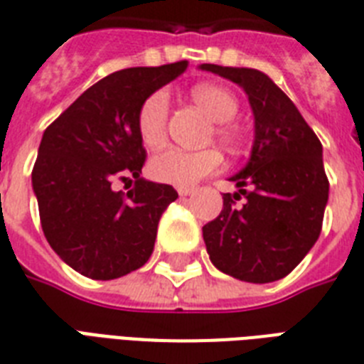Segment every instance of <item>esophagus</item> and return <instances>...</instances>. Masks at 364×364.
I'll return each instance as SVG.
<instances>
[{
  "label": "esophagus",
  "mask_w": 364,
  "mask_h": 364,
  "mask_svg": "<svg viewBox=\"0 0 364 364\" xmlns=\"http://www.w3.org/2000/svg\"><path fill=\"white\" fill-rule=\"evenodd\" d=\"M177 193H179V196H193L194 188H191V187H179V188H177Z\"/></svg>",
  "instance_id": "obj_1"
}]
</instances>
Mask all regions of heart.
I'll list each match as a JSON object with an SVG mask.
<instances>
[{
	"instance_id": "b5f03b06",
	"label": "heart",
	"mask_w": 364,
	"mask_h": 364,
	"mask_svg": "<svg viewBox=\"0 0 364 364\" xmlns=\"http://www.w3.org/2000/svg\"><path fill=\"white\" fill-rule=\"evenodd\" d=\"M194 104L204 109V113L215 121L211 136L221 143L223 147L234 149L238 145V132L230 124L240 111V104L228 88L219 85H198L193 88ZM170 115V96L166 90H154L143 100L137 109V134L145 147H160L166 139V126ZM221 154L215 149L204 151H181V149H166L154 154L149 162V173L153 179L176 187H191L202 177L215 173L221 168Z\"/></svg>"
}]
</instances>
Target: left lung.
I'll return each instance as SVG.
<instances>
[{
  "label": "left lung",
  "instance_id": "obj_1",
  "mask_svg": "<svg viewBox=\"0 0 364 364\" xmlns=\"http://www.w3.org/2000/svg\"><path fill=\"white\" fill-rule=\"evenodd\" d=\"M245 90L255 115L251 156L230 177L238 193L223 194V210L204 225L211 262L249 283L282 279L321 234L328 200L323 147L289 96L262 71L202 64ZM243 196V206L235 200Z\"/></svg>",
  "mask_w": 364,
  "mask_h": 364
}]
</instances>
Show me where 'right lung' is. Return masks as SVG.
Masks as SVG:
<instances>
[{"mask_svg":"<svg viewBox=\"0 0 364 364\" xmlns=\"http://www.w3.org/2000/svg\"><path fill=\"white\" fill-rule=\"evenodd\" d=\"M187 70V60L128 68L85 90L43 134L31 185L45 238L58 257L90 279H117L153 253L171 185L139 177L145 149L137 109L149 94ZM136 179L124 195L117 178Z\"/></svg>","mask_w":364,"mask_h":364,"instance_id":"obj_1","label":"right lung"}]
</instances>
